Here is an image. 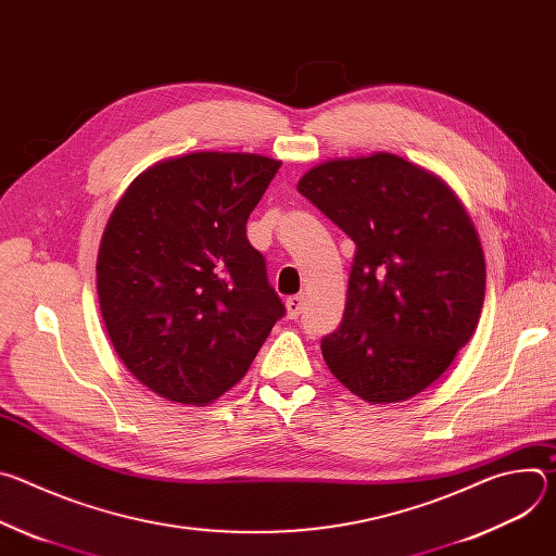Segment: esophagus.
I'll list each match as a JSON object with an SVG mask.
<instances>
[{"label":"esophagus","instance_id":"1","mask_svg":"<svg viewBox=\"0 0 556 556\" xmlns=\"http://www.w3.org/2000/svg\"><path fill=\"white\" fill-rule=\"evenodd\" d=\"M303 307H305V296L303 294H294V296L286 299L288 319H296V316L303 312Z\"/></svg>","mask_w":556,"mask_h":556}]
</instances>
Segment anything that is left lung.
I'll list each match as a JSON object with an SVG mask.
<instances>
[{
	"mask_svg": "<svg viewBox=\"0 0 556 556\" xmlns=\"http://www.w3.org/2000/svg\"><path fill=\"white\" fill-rule=\"evenodd\" d=\"M356 244L330 371L371 405L433 384L478 328L486 262L478 230L433 172L378 151L314 165L296 185Z\"/></svg>",
	"mask_w": 556,
	"mask_h": 556,
	"instance_id": "8db88e82",
	"label": "left lung"
}]
</instances>
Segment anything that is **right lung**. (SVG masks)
Segmentation results:
<instances>
[{
  "label": "right lung",
  "mask_w": 556,
  "mask_h": 556,
  "mask_svg": "<svg viewBox=\"0 0 556 556\" xmlns=\"http://www.w3.org/2000/svg\"><path fill=\"white\" fill-rule=\"evenodd\" d=\"M279 167L257 153L165 157L108 219L97 260L105 330L125 367L167 401H217L286 312L247 237Z\"/></svg>",
  "instance_id": "add662e5"
}]
</instances>
